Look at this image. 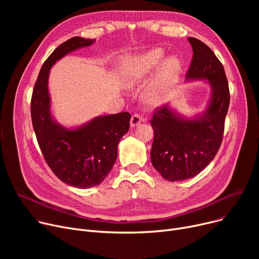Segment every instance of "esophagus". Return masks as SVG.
I'll return each mask as SVG.
<instances>
[{
  "label": "esophagus",
  "instance_id": "34e87169",
  "mask_svg": "<svg viewBox=\"0 0 259 259\" xmlns=\"http://www.w3.org/2000/svg\"><path fill=\"white\" fill-rule=\"evenodd\" d=\"M143 121V117L140 116L139 114H133L131 116V119H130V126L132 128H134L135 126H138L139 124H141V122Z\"/></svg>",
  "mask_w": 259,
  "mask_h": 259
}]
</instances>
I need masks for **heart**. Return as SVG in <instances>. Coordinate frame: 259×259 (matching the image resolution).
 Returning <instances> with one entry per match:
<instances>
[{"mask_svg": "<svg viewBox=\"0 0 259 259\" xmlns=\"http://www.w3.org/2000/svg\"><path fill=\"white\" fill-rule=\"evenodd\" d=\"M164 56V49L154 48L144 53L125 58L121 63L122 79L125 85L128 88L140 85L151 74ZM160 64L153 83L143 94L144 103L151 108L158 107L164 102L168 88L179 76L182 69V62L176 56L167 57Z\"/></svg>", "mask_w": 259, "mask_h": 259, "instance_id": "1", "label": "heart"}]
</instances>
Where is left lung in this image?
<instances>
[{
	"instance_id": "obj_1",
	"label": "left lung",
	"mask_w": 259,
	"mask_h": 259,
	"mask_svg": "<svg viewBox=\"0 0 259 259\" xmlns=\"http://www.w3.org/2000/svg\"><path fill=\"white\" fill-rule=\"evenodd\" d=\"M193 59L185 81L202 80L210 87L205 110L187 116L171 106L153 114V167L169 182L192 179L215 157L223 141L225 119L230 104L228 80L223 64L201 40L188 37Z\"/></svg>"
}]
</instances>
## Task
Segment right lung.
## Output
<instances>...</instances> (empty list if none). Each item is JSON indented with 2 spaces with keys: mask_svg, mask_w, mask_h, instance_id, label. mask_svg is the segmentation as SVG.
Listing matches in <instances>:
<instances>
[{
  "mask_svg": "<svg viewBox=\"0 0 259 259\" xmlns=\"http://www.w3.org/2000/svg\"><path fill=\"white\" fill-rule=\"evenodd\" d=\"M95 38L74 36L54 50L43 64L31 99L32 126L48 166L65 184L87 189L100 185L111 171L117 146L129 131L128 112L100 115L85 124L65 127L54 118L48 89L50 69L68 53L94 44Z\"/></svg>",
  "mask_w": 259,
  "mask_h": 259,
  "instance_id": "1",
  "label": "right lung"
}]
</instances>
